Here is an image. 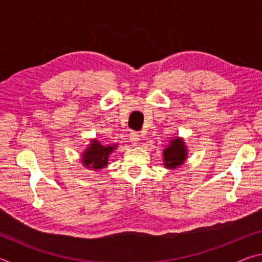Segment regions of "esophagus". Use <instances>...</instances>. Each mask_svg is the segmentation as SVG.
<instances>
[{"mask_svg": "<svg viewBox=\"0 0 262 262\" xmlns=\"http://www.w3.org/2000/svg\"><path fill=\"white\" fill-rule=\"evenodd\" d=\"M129 140L133 143V145H137V143H139V141H140V135L137 134L136 132H132L129 134Z\"/></svg>", "mask_w": 262, "mask_h": 262, "instance_id": "esophagus-1", "label": "esophagus"}]
</instances>
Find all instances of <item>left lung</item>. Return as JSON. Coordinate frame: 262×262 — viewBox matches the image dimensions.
Masks as SVG:
<instances>
[{
    "label": "left lung",
    "instance_id": "obj_1",
    "mask_svg": "<svg viewBox=\"0 0 262 262\" xmlns=\"http://www.w3.org/2000/svg\"><path fill=\"white\" fill-rule=\"evenodd\" d=\"M186 157H187V149H186L184 140L180 137L171 140L170 144L163 151L164 165L167 168H177L180 166L186 161Z\"/></svg>",
    "mask_w": 262,
    "mask_h": 262
}]
</instances>
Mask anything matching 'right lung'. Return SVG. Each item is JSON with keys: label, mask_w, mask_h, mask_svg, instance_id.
Listing matches in <instances>:
<instances>
[{"label": "right lung", "mask_w": 262, "mask_h": 262, "mask_svg": "<svg viewBox=\"0 0 262 262\" xmlns=\"http://www.w3.org/2000/svg\"><path fill=\"white\" fill-rule=\"evenodd\" d=\"M117 145L118 144H113L105 147L97 140H92L91 143L88 145L85 151L82 154L83 165L86 168H92L95 171L105 167L107 165L108 156L117 148Z\"/></svg>", "instance_id": "1"}]
</instances>
